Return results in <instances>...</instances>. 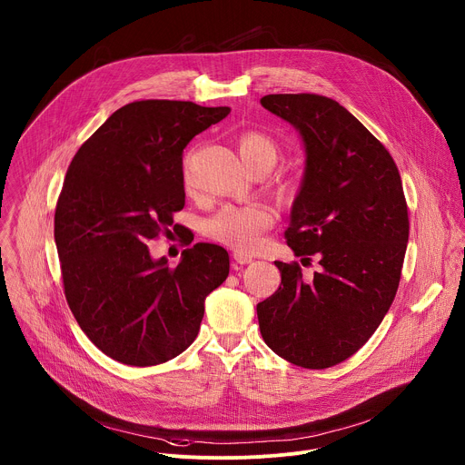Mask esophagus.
<instances>
[{
    "label": "esophagus",
    "instance_id": "1",
    "mask_svg": "<svg viewBox=\"0 0 465 465\" xmlns=\"http://www.w3.org/2000/svg\"><path fill=\"white\" fill-rule=\"evenodd\" d=\"M252 261V255L244 253V252H233V267L237 269L239 264H246Z\"/></svg>",
    "mask_w": 465,
    "mask_h": 465
}]
</instances>
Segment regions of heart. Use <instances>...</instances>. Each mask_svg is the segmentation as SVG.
Returning <instances> with one entry per match:
<instances>
[{
    "mask_svg": "<svg viewBox=\"0 0 465 465\" xmlns=\"http://www.w3.org/2000/svg\"><path fill=\"white\" fill-rule=\"evenodd\" d=\"M239 153L250 167L255 162H269L274 165L278 160V143L274 138L259 130H250L239 138ZM183 182L191 185V154L183 158ZM274 212L261 204H226L203 223V233L224 246L241 252L255 250L262 235L274 226Z\"/></svg>",
    "mask_w": 465,
    "mask_h": 465,
    "instance_id": "b5f03b06",
    "label": "heart"
}]
</instances>
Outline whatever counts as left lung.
Instances as JSON below:
<instances>
[{"instance_id": "left-lung-1", "label": "left lung", "mask_w": 465, "mask_h": 465, "mask_svg": "<svg viewBox=\"0 0 465 465\" xmlns=\"http://www.w3.org/2000/svg\"><path fill=\"white\" fill-rule=\"evenodd\" d=\"M261 104L298 128L305 173L292 204L287 244L320 272L276 261L280 289L257 303L262 341L309 370L357 353L388 312L401 280L409 210L400 171L384 145L337 101L272 94Z\"/></svg>"}]
</instances>
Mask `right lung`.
I'll use <instances>...</instances> for the list:
<instances>
[{
    "instance_id": "obj_1",
    "label": "right lung",
    "mask_w": 465,
    "mask_h": 465,
    "mask_svg": "<svg viewBox=\"0 0 465 465\" xmlns=\"http://www.w3.org/2000/svg\"><path fill=\"white\" fill-rule=\"evenodd\" d=\"M228 114L191 101L128 103L65 173L54 210L64 294L86 337L117 362L145 368L185 351L206 296L228 278L230 255L219 244H193L176 267L147 248L171 233L173 213L185 204V145Z\"/></svg>"
}]
</instances>
